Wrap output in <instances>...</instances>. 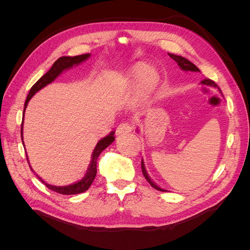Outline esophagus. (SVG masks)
Listing matches in <instances>:
<instances>
[{
  "mask_svg": "<svg viewBox=\"0 0 250 250\" xmlns=\"http://www.w3.org/2000/svg\"><path fill=\"white\" fill-rule=\"evenodd\" d=\"M133 129V126L130 123H122L120 124L117 128V134L118 135H122L131 132Z\"/></svg>",
  "mask_w": 250,
  "mask_h": 250,
  "instance_id": "34e87169",
  "label": "esophagus"
}]
</instances>
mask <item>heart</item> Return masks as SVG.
Masks as SVG:
<instances>
[{
	"instance_id": "b5f03b06",
	"label": "heart",
	"mask_w": 250,
	"mask_h": 250,
	"mask_svg": "<svg viewBox=\"0 0 250 250\" xmlns=\"http://www.w3.org/2000/svg\"><path fill=\"white\" fill-rule=\"evenodd\" d=\"M160 78L157 76V73L152 69L144 63H139L130 73V82L131 85L134 87H141L144 96H148L156 88Z\"/></svg>"
}]
</instances>
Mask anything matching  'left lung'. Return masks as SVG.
Returning <instances> with one entry per match:
<instances>
[{
    "mask_svg": "<svg viewBox=\"0 0 250 250\" xmlns=\"http://www.w3.org/2000/svg\"><path fill=\"white\" fill-rule=\"evenodd\" d=\"M168 54H169V56H170L172 59L175 60V62H177V64H178V66H179L180 69L183 70V71H186V72H188V71H190V72H200V70L198 69V67L196 66L194 63H192V62H190V60H188L187 58H185V57H183V56H178V55L171 54V53H168ZM201 84H207V85H210V86L217 87V85L215 84V82L209 80V79H204V80H202V81H201ZM142 172H143V174H144V176H145V178L147 179L148 183L151 185V187L156 188V190H158V191L167 192V190H165V188H160L157 185H155L152 180H151V178L149 177L148 173H147V171H146L145 164H144V161H143V160H142Z\"/></svg>",
    "mask_w": 250,
    "mask_h": 250,
    "instance_id": "1",
    "label": "left lung"
}]
</instances>
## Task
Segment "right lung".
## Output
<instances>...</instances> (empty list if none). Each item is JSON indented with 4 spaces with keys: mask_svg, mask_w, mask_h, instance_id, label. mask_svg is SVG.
Segmentation results:
<instances>
[{
    "mask_svg": "<svg viewBox=\"0 0 250 250\" xmlns=\"http://www.w3.org/2000/svg\"><path fill=\"white\" fill-rule=\"evenodd\" d=\"M89 56H90V54H89V53H87V54L78 55V56H74V57L62 56V57L58 58L56 62L53 63L51 69L46 74H44L40 80H37V82L31 87V89H30V92H29L28 97L26 99V102H25V105H24V113H25L26 107L28 105V102L37 92H39V90H41L42 87H44L46 85L50 84L51 82L54 81L63 71L69 70V69H71V67H73L74 65H78L81 62H85L86 59L89 58ZM22 124H24V119H22L21 128V140H22ZM113 134H115V131H111L108 135H106V137L101 139L99 142L97 143V145L94 149V152L92 154V160H90V164L88 166V169L85 173V175L81 180L77 181V183L69 185V186L59 187V186H53V185H50V184L46 183V181L42 180L39 175H37V177L40 178V180L42 181L43 185H46V187L48 188H50V190L54 191L56 193H59V194L75 195V194H80V193L85 192L87 188L90 187V185L93 184V181L96 177L98 157H99V155L101 154V152L105 148H107L110 145V144L113 141H115V137H113ZM22 145H24V141H22ZM27 161H28L30 169L33 171V169L31 168V166H30V163H29V160H28V155H27Z\"/></svg>",
    "mask_w": 250,
    "mask_h": 250,
    "instance_id": "right-lung-1",
    "label": "right lung"
}]
</instances>
